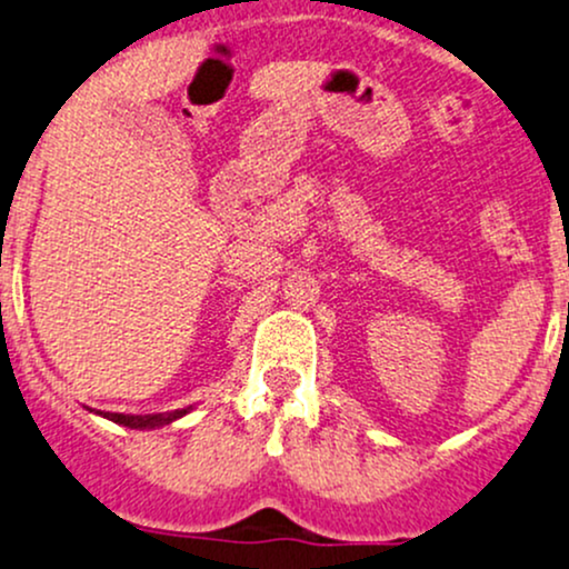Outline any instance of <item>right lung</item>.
Listing matches in <instances>:
<instances>
[{"label": "right lung", "mask_w": 569, "mask_h": 569, "mask_svg": "<svg viewBox=\"0 0 569 569\" xmlns=\"http://www.w3.org/2000/svg\"><path fill=\"white\" fill-rule=\"evenodd\" d=\"M189 410L191 408L172 410V413H153V416H127V413H99V416L110 418V421L121 423V427H129V429H159L164 427V423H172L178 421V418H183Z\"/></svg>", "instance_id": "obj_1"}]
</instances>
